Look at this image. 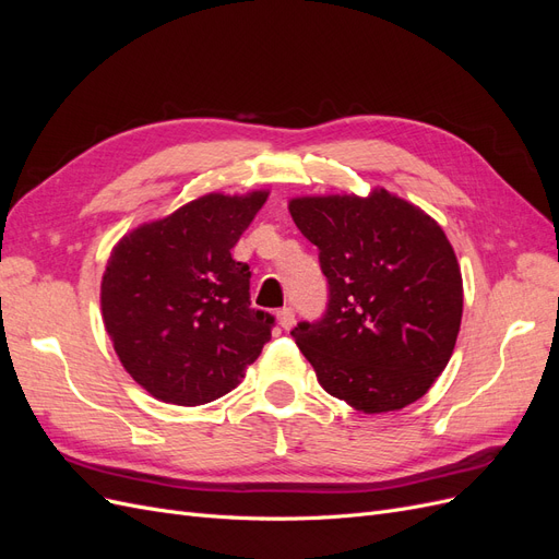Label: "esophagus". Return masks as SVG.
Instances as JSON below:
<instances>
[{
	"label": "esophagus",
	"instance_id": "obj_1",
	"mask_svg": "<svg viewBox=\"0 0 559 559\" xmlns=\"http://www.w3.org/2000/svg\"><path fill=\"white\" fill-rule=\"evenodd\" d=\"M277 321L284 331L292 329L296 324V312L292 308H282V310H277Z\"/></svg>",
	"mask_w": 559,
	"mask_h": 559
}]
</instances>
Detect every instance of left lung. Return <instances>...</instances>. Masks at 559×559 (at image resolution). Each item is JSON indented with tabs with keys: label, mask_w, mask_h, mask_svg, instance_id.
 Masks as SVG:
<instances>
[{
	"label": "left lung",
	"mask_w": 559,
	"mask_h": 559,
	"mask_svg": "<svg viewBox=\"0 0 559 559\" xmlns=\"http://www.w3.org/2000/svg\"><path fill=\"white\" fill-rule=\"evenodd\" d=\"M289 212L329 282L326 312L292 331L319 384L368 415L425 396L452 357L464 306L443 228L384 189L294 198Z\"/></svg>",
	"instance_id": "obj_1"
}]
</instances>
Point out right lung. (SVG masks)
<instances>
[{
  "label": "right lung",
  "instance_id": "1",
  "mask_svg": "<svg viewBox=\"0 0 559 559\" xmlns=\"http://www.w3.org/2000/svg\"><path fill=\"white\" fill-rule=\"evenodd\" d=\"M265 200L267 191L202 195L114 247L99 296L105 329L151 396H224L270 341L275 317L251 308V270L230 257Z\"/></svg>",
  "mask_w": 559,
  "mask_h": 559
}]
</instances>
